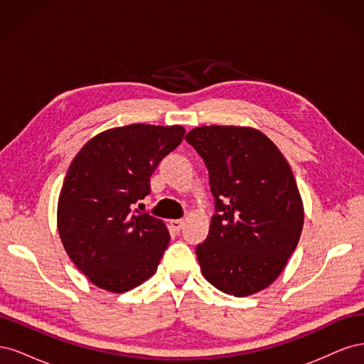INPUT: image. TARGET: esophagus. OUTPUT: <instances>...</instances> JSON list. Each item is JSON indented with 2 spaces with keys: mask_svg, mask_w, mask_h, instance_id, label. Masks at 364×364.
I'll use <instances>...</instances> for the list:
<instances>
[{
  "mask_svg": "<svg viewBox=\"0 0 364 364\" xmlns=\"http://www.w3.org/2000/svg\"><path fill=\"white\" fill-rule=\"evenodd\" d=\"M170 226L173 230H176V232H179V230L182 229L183 226V220H170Z\"/></svg>",
  "mask_w": 364,
  "mask_h": 364,
  "instance_id": "obj_1",
  "label": "esophagus"
}]
</instances>
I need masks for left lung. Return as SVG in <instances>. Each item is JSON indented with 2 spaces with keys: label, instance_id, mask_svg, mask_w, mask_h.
I'll return each instance as SVG.
<instances>
[{
  "label": "left lung",
  "instance_id": "1",
  "mask_svg": "<svg viewBox=\"0 0 364 364\" xmlns=\"http://www.w3.org/2000/svg\"><path fill=\"white\" fill-rule=\"evenodd\" d=\"M185 141L203 159L214 197L209 234L196 247L203 277L232 296L269 287L304 226L289 162L266 135L250 127H196Z\"/></svg>",
  "mask_w": 364,
  "mask_h": 364
}]
</instances>
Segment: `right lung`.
<instances>
[{
    "instance_id": "add662e5",
    "label": "right lung",
    "mask_w": 364,
    "mask_h": 364,
    "mask_svg": "<svg viewBox=\"0 0 364 364\" xmlns=\"http://www.w3.org/2000/svg\"><path fill=\"white\" fill-rule=\"evenodd\" d=\"M183 135L181 126L115 127L92 138L71 162L58 228L68 257L97 287L123 293L156 272L168 229L134 205L150 194L151 174Z\"/></svg>"
}]
</instances>
